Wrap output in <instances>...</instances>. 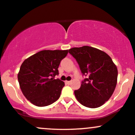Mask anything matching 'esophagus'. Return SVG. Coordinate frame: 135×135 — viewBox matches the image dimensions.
<instances>
[{
	"instance_id": "obj_1",
	"label": "esophagus",
	"mask_w": 135,
	"mask_h": 135,
	"mask_svg": "<svg viewBox=\"0 0 135 135\" xmlns=\"http://www.w3.org/2000/svg\"><path fill=\"white\" fill-rule=\"evenodd\" d=\"M71 82V81H66V83L68 84H70Z\"/></svg>"
}]
</instances>
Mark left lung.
Returning a JSON list of instances; mask_svg holds the SVG:
<instances>
[{
	"label": "left lung",
	"mask_w": 135,
	"mask_h": 135,
	"mask_svg": "<svg viewBox=\"0 0 135 135\" xmlns=\"http://www.w3.org/2000/svg\"><path fill=\"white\" fill-rule=\"evenodd\" d=\"M69 53L76 59L82 74L88 76L74 91L76 100L87 108L102 105L112 96L117 83L118 70L111 58L88 46L73 47Z\"/></svg>",
	"instance_id": "8db88e82"
}]
</instances>
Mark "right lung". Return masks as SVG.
<instances>
[{
  "label": "right lung",
  "instance_id": "right-lung-1",
  "mask_svg": "<svg viewBox=\"0 0 135 135\" xmlns=\"http://www.w3.org/2000/svg\"><path fill=\"white\" fill-rule=\"evenodd\" d=\"M68 53V50H42L23 62L18 80L23 95L30 102L44 107L59 99L65 84L54 77L59 75V64Z\"/></svg>",
  "mask_w": 135,
  "mask_h": 135
}]
</instances>
